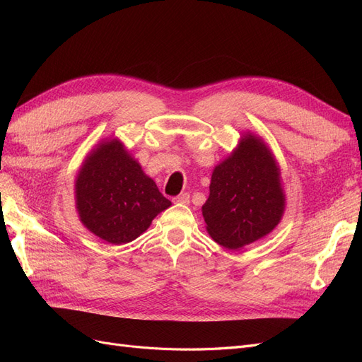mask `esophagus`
I'll return each instance as SVG.
<instances>
[{
	"mask_svg": "<svg viewBox=\"0 0 362 362\" xmlns=\"http://www.w3.org/2000/svg\"><path fill=\"white\" fill-rule=\"evenodd\" d=\"M172 201H173V204H182V205H187V204H189V201H190V194H189V193H181V194H178V196H177V198H173Z\"/></svg>",
	"mask_w": 362,
	"mask_h": 362,
	"instance_id": "esophagus-1",
	"label": "esophagus"
}]
</instances>
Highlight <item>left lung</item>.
I'll list each match as a JSON object with an SVG mask.
<instances>
[{
	"label": "left lung",
	"instance_id": "obj_1",
	"mask_svg": "<svg viewBox=\"0 0 362 362\" xmlns=\"http://www.w3.org/2000/svg\"><path fill=\"white\" fill-rule=\"evenodd\" d=\"M286 211L279 164L262 137L246 131L213 169L210 196L202 205L206 233L237 250L266 237Z\"/></svg>",
	"mask_w": 362,
	"mask_h": 362
}]
</instances>
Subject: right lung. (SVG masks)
Masks as SVG:
<instances>
[{"instance_id":"1","label":"right lung","mask_w":362,"mask_h":362,"mask_svg":"<svg viewBox=\"0 0 362 362\" xmlns=\"http://www.w3.org/2000/svg\"><path fill=\"white\" fill-rule=\"evenodd\" d=\"M172 205L119 139H103L75 177L80 222L110 245L136 240Z\"/></svg>"}]
</instances>
